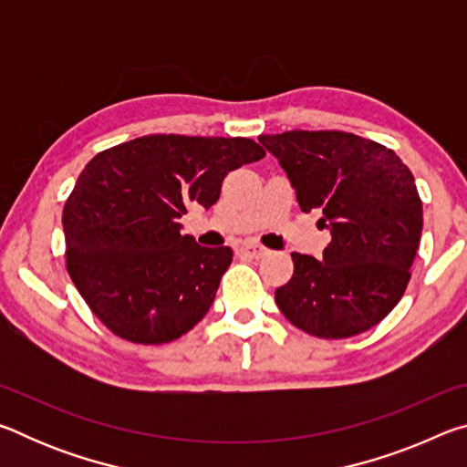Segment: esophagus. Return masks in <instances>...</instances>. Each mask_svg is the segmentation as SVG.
Wrapping results in <instances>:
<instances>
[{"instance_id": "34e87169", "label": "esophagus", "mask_w": 467, "mask_h": 467, "mask_svg": "<svg viewBox=\"0 0 467 467\" xmlns=\"http://www.w3.org/2000/svg\"><path fill=\"white\" fill-rule=\"evenodd\" d=\"M241 253H243V255L251 257V259H262V257L267 255V249L259 247V244H255V243H247V244H243V247H241Z\"/></svg>"}]
</instances>
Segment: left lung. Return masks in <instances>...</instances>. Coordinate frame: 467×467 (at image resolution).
Segmentation results:
<instances>
[{
    "label": "left lung",
    "mask_w": 467,
    "mask_h": 467,
    "mask_svg": "<svg viewBox=\"0 0 467 467\" xmlns=\"http://www.w3.org/2000/svg\"><path fill=\"white\" fill-rule=\"evenodd\" d=\"M278 158L303 212L331 241L323 257L292 253L295 274L275 305L306 334L342 339L385 319L410 282L422 233L414 177L393 150L346 131L259 136Z\"/></svg>",
    "instance_id": "obj_1"
}]
</instances>
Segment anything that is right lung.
<instances>
[{
  "mask_svg": "<svg viewBox=\"0 0 467 467\" xmlns=\"http://www.w3.org/2000/svg\"><path fill=\"white\" fill-rule=\"evenodd\" d=\"M264 156L247 138L156 133L86 164L63 208L66 265L115 336L167 344L205 317L233 249L202 247L179 218L212 208L228 172Z\"/></svg>",
  "mask_w": 467,
  "mask_h": 467,
  "instance_id": "right-lung-1",
  "label": "right lung"
}]
</instances>
